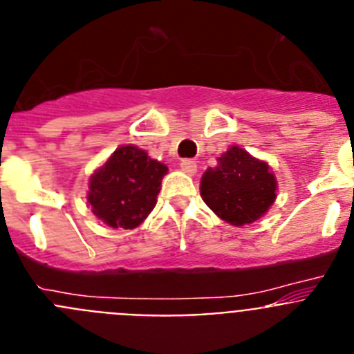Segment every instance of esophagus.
<instances>
[{
	"label": "esophagus",
	"instance_id": "34e87169",
	"mask_svg": "<svg viewBox=\"0 0 354 354\" xmlns=\"http://www.w3.org/2000/svg\"><path fill=\"white\" fill-rule=\"evenodd\" d=\"M180 170L187 175H195L196 174V162L192 161V159H184V161L180 162Z\"/></svg>",
	"mask_w": 354,
	"mask_h": 354
}]
</instances>
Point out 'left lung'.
<instances>
[{
  "label": "left lung",
  "mask_w": 354,
  "mask_h": 354,
  "mask_svg": "<svg viewBox=\"0 0 354 354\" xmlns=\"http://www.w3.org/2000/svg\"><path fill=\"white\" fill-rule=\"evenodd\" d=\"M278 183L266 161L232 145L207 168L200 180V195L218 218L236 227L250 225L270 211Z\"/></svg>",
  "instance_id": "1"
}]
</instances>
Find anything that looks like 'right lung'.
Returning <instances> with one entry per match:
<instances>
[{
    "label": "right lung",
    "mask_w": 354,
    "mask_h": 354,
    "mask_svg": "<svg viewBox=\"0 0 354 354\" xmlns=\"http://www.w3.org/2000/svg\"><path fill=\"white\" fill-rule=\"evenodd\" d=\"M168 167L136 145H122L90 175L86 200L111 228H136L158 202Z\"/></svg>",
    "instance_id": "add662e5"
}]
</instances>
